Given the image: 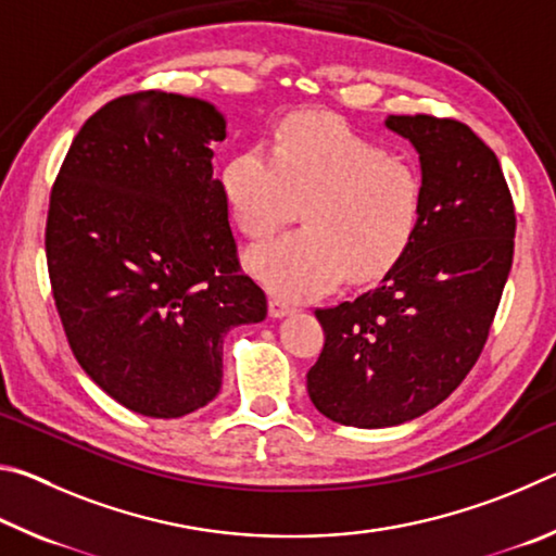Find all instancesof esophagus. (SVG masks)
<instances>
[{"label": "esophagus", "instance_id": "34e87169", "mask_svg": "<svg viewBox=\"0 0 556 556\" xmlns=\"http://www.w3.org/2000/svg\"><path fill=\"white\" fill-rule=\"evenodd\" d=\"M291 312H294V308H291V306L287 304V301L275 299V296L269 299V316H271V318H285V316H289Z\"/></svg>", "mask_w": 556, "mask_h": 556}]
</instances>
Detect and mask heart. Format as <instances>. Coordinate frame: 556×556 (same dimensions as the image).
<instances>
[{
    "label": "heart",
    "instance_id": "b5f03b06",
    "mask_svg": "<svg viewBox=\"0 0 556 556\" xmlns=\"http://www.w3.org/2000/svg\"><path fill=\"white\" fill-rule=\"evenodd\" d=\"M220 184L250 238H267L304 203V228L244 257L271 294L289 301L321 296L345 277L384 275L409 248L425 201V184L409 162L312 115L287 119L271 152L250 147L235 154Z\"/></svg>",
    "mask_w": 556,
    "mask_h": 556
}]
</instances>
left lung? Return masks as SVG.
I'll return each instance as SVG.
<instances>
[{"label":"left lung","mask_w":556,"mask_h":556,"mask_svg":"<svg viewBox=\"0 0 556 556\" xmlns=\"http://www.w3.org/2000/svg\"><path fill=\"white\" fill-rule=\"evenodd\" d=\"M419 154V225L380 285L318 308L326 345L308 397L345 427H397L434 409L481 355L513 265L515 208L501 162L456 119L390 115Z\"/></svg>","instance_id":"8db88e82"}]
</instances>
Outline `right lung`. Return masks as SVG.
<instances>
[{
    "mask_svg": "<svg viewBox=\"0 0 556 556\" xmlns=\"http://www.w3.org/2000/svg\"><path fill=\"white\" fill-rule=\"evenodd\" d=\"M225 125L201 98H117L75 135L51 191L46 260L65 336L90 380L144 417L205 407L223 336L267 316L213 174Z\"/></svg>",
    "mask_w": 556,
    "mask_h": 556,
    "instance_id": "1",
    "label": "right lung"
}]
</instances>
